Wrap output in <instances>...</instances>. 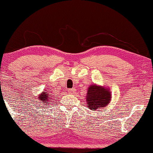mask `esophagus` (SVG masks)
Segmentation results:
<instances>
[{"label": "esophagus", "instance_id": "34e87169", "mask_svg": "<svg viewBox=\"0 0 153 153\" xmlns=\"http://www.w3.org/2000/svg\"><path fill=\"white\" fill-rule=\"evenodd\" d=\"M68 92H69L70 94H74V93H75V89H73V88L69 89V90H68Z\"/></svg>", "mask_w": 153, "mask_h": 153}]
</instances>
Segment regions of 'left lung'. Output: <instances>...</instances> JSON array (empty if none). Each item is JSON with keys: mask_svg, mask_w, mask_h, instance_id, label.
Returning a JSON list of instances; mask_svg holds the SVG:
<instances>
[{"mask_svg": "<svg viewBox=\"0 0 153 153\" xmlns=\"http://www.w3.org/2000/svg\"><path fill=\"white\" fill-rule=\"evenodd\" d=\"M111 92L106 87L97 85H91L87 93V104L88 108L93 111L107 106L111 101Z\"/></svg>", "mask_w": 153, "mask_h": 153, "instance_id": "left-lung-1", "label": "left lung"}]
</instances>
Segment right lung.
<instances>
[{
    "instance_id": "add662e5",
    "label": "right lung",
    "mask_w": 153,
    "mask_h": 153,
    "mask_svg": "<svg viewBox=\"0 0 153 153\" xmlns=\"http://www.w3.org/2000/svg\"><path fill=\"white\" fill-rule=\"evenodd\" d=\"M49 95H50V96L49 97ZM38 98L40 101H42L44 103H47V104H48L49 103L48 100L50 99V95H49V94H47V92H43L42 94L40 95ZM50 100H51V99H50Z\"/></svg>"
}]
</instances>
